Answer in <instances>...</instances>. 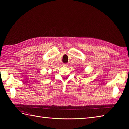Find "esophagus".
Listing matches in <instances>:
<instances>
[{"mask_svg":"<svg viewBox=\"0 0 129 129\" xmlns=\"http://www.w3.org/2000/svg\"><path fill=\"white\" fill-rule=\"evenodd\" d=\"M62 66H64V67H67L68 64H67V63H63V64H62Z\"/></svg>","mask_w":129,"mask_h":129,"instance_id":"34e87169","label":"esophagus"}]
</instances>
